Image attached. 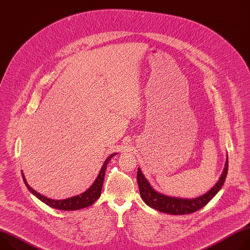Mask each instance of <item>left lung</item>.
Masks as SVG:
<instances>
[{
  "instance_id": "left-lung-1",
  "label": "left lung",
  "mask_w": 250,
  "mask_h": 250,
  "mask_svg": "<svg viewBox=\"0 0 250 250\" xmlns=\"http://www.w3.org/2000/svg\"><path fill=\"white\" fill-rule=\"evenodd\" d=\"M229 169V156L226 154V161L224 164V168L220 174L217 183L206 193L193 198H181L175 196L166 195L156 191L151 185L148 183L146 177L144 175L141 168H138V184L140 188V193L143 200L147 206L153 209H156L164 213L180 215L192 213L200 208H202L206 204H208L221 189L226 174Z\"/></svg>"
}]
</instances>
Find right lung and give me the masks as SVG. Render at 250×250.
I'll return each instance as SVG.
<instances>
[{"mask_svg":"<svg viewBox=\"0 0 250 250\" xmlns=\"http://www.w3.org/2000/svg\"><path fill=\"white\" fill-rule=\"evenodd\" d=\"M117 154H118V152H115V153H111L108 157H106V160L104 161L97 178L94 181V184L90 186L85 191L82 192L81 194L65 198V199H52V198H49L44 195H42L41 193H39L38 191L33 189L28 185L27 179H26L25 174H24V172H22V170H21V175H22V179H24V183H25L27 188L30 190V192H32L41 201L46 203L47 206H49L53 208H56V209H60V210H78V209H82V208L90 207L101 196L106 166L108 165L111 158Z\"/></svg>","mask_w":250,"mask_h":250,"instance_id":"add662e5","label":"right lung"}]
</instances>
